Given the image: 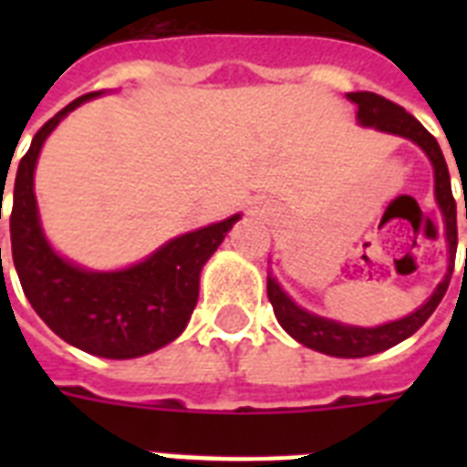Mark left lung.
<instances>
[{
  "label": "left lung",
  "mask_w": 467,
  "mask_h": 467,
  "mask_svg": "<svg viewBox=\"0 0 467 467\" xmlns=\"http://www.w3.org/2000/svg\"><path fill=\"white\" fill-rule=\"evenodd\" d=\"M351 104H356V120L361 128H376L380 133L400 135L405 140L414 142L417 148L424 150L429 157L431 167H434V198L439 211L443 215V230H446V242H449V271L443 281L434 288L424 303L414 312L405 317L392 319L385 325L378 327H356L344 325L337 319L319 317L315 312L300 307L288 293L281 288L274 274L269 271L266 276V293H269L271 306L276 312L278 325L284 327L285 332L291 334L293 339L300 341L303 347L315 348L319 354L337 356V358H363V356L380 354L385 348L395 347L407 337H412L420 329L431 312L439 307L441 298L446 296V288L451 284V274H453V259H456V244H458V230H456V201H453V191H451V176L443 152L439 142L427 128L421 126L420 120L410 116L402 106L392 104L388 99L378 97L373 91H351L347 94Z\"/></svg>",
  "instance_id": "obj_1"
}]
</instances>
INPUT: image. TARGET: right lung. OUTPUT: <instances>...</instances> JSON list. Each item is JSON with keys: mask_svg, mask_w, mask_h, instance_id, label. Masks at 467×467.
<instances>
[{"mask_svg": "<svg viewBox=\"0 0 467 467\" xmlns=\"http://www.w3.org/2000/svg\"><path fill=\"white\" fill-rule=\"evenodd\" d=\"M101 94H84L55 113L18 161L11 256L26 298L60 339L101 358H138L167 347L186 329L198 303L201 271L242 215L179 234L126 269H84L57 254L40 225L33 174L47 135L69 111Z\"/></svg>", "mask_w": 467, "mask_h": 467, "instance_id": "obj_1", "label": "right lung"}]
</instances>
